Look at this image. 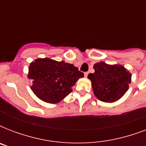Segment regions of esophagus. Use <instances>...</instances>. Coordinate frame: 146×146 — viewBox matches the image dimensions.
<instances>
[{"instance_id": "1", "label": "esophagus", "mask_w": 146, "mask_h": 146, "mask_svg": "<svg viewBox=\"0 0 146 146\" xmlns=\"http://www.w3.org/2000/svg\"><path fill=\"white\" fill-rule=\"evenodd\" d=\"M84 75L86 77V76H88V75H89V72H86V73H84Z\"/></svg>"}]
</instances>
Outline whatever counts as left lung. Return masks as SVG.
<instances>
[{"label":"left lung","mask_w":146,"mask_h":146,"mask_svg":"<svg viewBox=\"0 0 146 146\" xmlns=\"http://www.w3.org/2000/svg\"><path fill=\"white\" fill-rule=\"evenodd\" d=\"M93 67L95 73H89L88 78L92 81L95 96L100 101L115 102L128 90L131 74L123 66L100 62Z\"/></svg>","instance_id":"8db88e82"}]
</instances>
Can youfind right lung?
I'll return each mask as SVG.
<instances>
[{
    "instance_id": "obj_1",
    "label": "right lung",
    "mask_w": 146,
    "mask_h": 146,
    "mask_svg": "<svg viewBox=\"0 0 146 146\" xmlns=\"http://www.w3.org/2000/svg\"><path fill=\"white\" fill-rule=\"evenodd\" d=\"M83 76L84 73L73 64L48 58L36 59L29 68L33 92L41 100L51 104L58 103L72 92V87Z\"/></svg>"
}]
</instances>
